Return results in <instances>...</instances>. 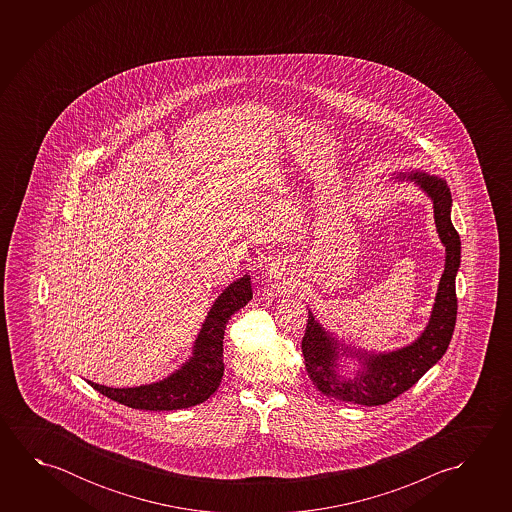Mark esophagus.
Returning <instances> with one entry per match:
<instances>
[{"label":"esophagus","instance_id":"esophagus-1","mask_svg":"<svg viewBox=\"0 0 512 512\" xmlns=\"http://www.w3.org/2000/svg\"><path fill=\"white\" fill-rule=\"evenodd\" d=\"M268 275L269 277L280 278L282 271H280V268H277V266H273V268L268 269Z\"/></svg>","mask_w":512,"mask_h":512}]
</instances>
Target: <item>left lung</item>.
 <instances>
[{
    "label": "left lung",
    "instance_id": "8db88e82",
    "mask_svg": "<svg viewBox=\"0 0 512 512\" xmlns=\"http://www.w3.org/2000/svg\"><path fill=\"white\" fill-rule=\"evenodd\" d=\"M394 180H411L434 203L437 234L444 246V271L427 327L411 344L393 352H368L339 341L309 310L302 341L310 382L319 393L339 402L384 405L411 389L441 357L452 341L457 319L455 277L461 268V237L453 228L452 193L446 180L425 171L394 173ZM353 358L359 369L352 378L342 373V357Z\"/></svg>",
    "mask_w": 512,
    "mask_h": 512
}]
</instances>
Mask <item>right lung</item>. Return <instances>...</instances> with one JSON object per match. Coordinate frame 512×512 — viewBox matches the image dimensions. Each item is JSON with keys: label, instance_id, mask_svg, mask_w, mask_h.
<instances>
[{"label": "right lung", "instance_id": "obj_1", "mask_svg": "<svg viewBox=\"0 0 512 512\" xmlns=\"http://www.w3.org/2000/svg\"><path fill=\"white\" fill-rule=\"evenodd\" d=\"M253 298L252 278L243 275L212 303L193 344V355L159 382L137 387H107L89 382L98 393L139 411H176L203 403L216 393L225 364L223 336L228 319Z\"/></svg>", "mask_w": 512, "mask_h": 512}]
</instances>
